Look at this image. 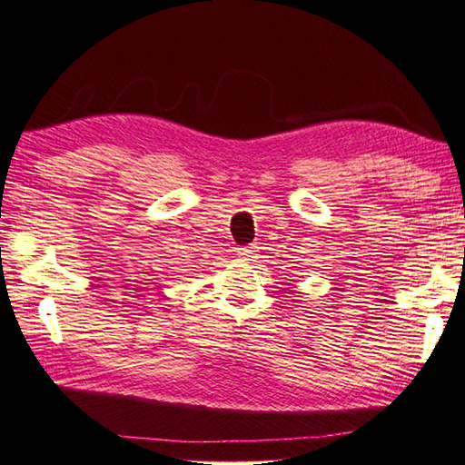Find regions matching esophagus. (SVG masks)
I'll return each mask as SVG.
<instances>
[{
	"label": "esophagus",
	"mask_w": 465,
	"mask_h": 465,
	"mask_svg": "<svg viewBox=\"0 0 465 465\" xmlns=\"http://www.w3.org/2000/svg\"><path fill=\"white\" fill-rule=\"evenodd\" d=\"M255 255L253 245H248V248H238V258L240 260H252Z\"/></svg>",
	"instance_id": "obj_1"
}]
</instances>
